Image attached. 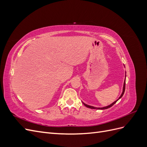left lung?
I'll return each instance as SVG.
<instances>
[{
    "label": "left lung",
    "instance_id": "left-lung-1",
    "mask_svg": "<svg viewBox=\"0 0 147 147\" xmlns=\"http://www.w3.org/2000/svg\"><path fill=\"white\" fill-rule=\"evenodd\" d=\"M125 84H126V80L124 81V86H123V92H122V94H121V95L120 96V97H119V99L117 100H116V101H115L113 103H112V104L111 105H109V106H107V107H102V108H97V107H92V106H90V105H86V104H84L83 103V104L84 105V106H86V107H88V108H90V109H100V110H104V109H109V108H110V107H112L115 103H116V102L120 99V98H121L122 97V96H123V94H124V91H125Z\"/></svg>",
    "mask_w": 147,
    "mask_h": 147
}]
</instances>
